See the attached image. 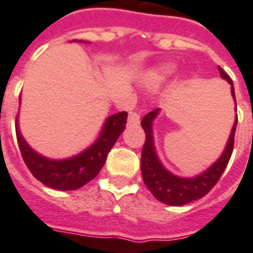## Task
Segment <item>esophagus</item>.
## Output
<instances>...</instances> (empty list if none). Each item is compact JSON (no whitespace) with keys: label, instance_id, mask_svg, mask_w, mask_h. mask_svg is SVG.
Wrapping results in <instances>:
<instances>
[{"label":"esophagus","instance_id":"1","mask_svg":"<svg viewBox=\"0 0 253 253\" xmlns=\"http://www.w3.org/2000/svg\"><path fill=\"white\" fill-rule=\"evenodd\" d=\"M141 122V114L138 111H132L128 114V123L130 125H139Z\"/></svg>","mask_w":253,"mask_h":253}]
</instances>
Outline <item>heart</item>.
I'll use <instances>...</instances> for the list:
<instances>
[{"label":"heart","mask_w":253,"mask_h":253,"mask_svg":"<svg viewBox=\"0 0 253 253\" xmlns=\"http://www.w3.org/2000/svg\"><path fill=\"white\" fill-rule=\"evenodd\" d=\"M172 73H173V66H170V65L156 66L145 73L143 81H145V84H148L149 86L154 88V86H159L163 83H165L172 76Z\"/></svg>","instance_id":"heart-1"}]
</instances>
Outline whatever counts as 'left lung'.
Listing matches in <instances>:
<instances>
[{"label":"left lung","instance_id":"1","mask_svg":"<svg viewBox=\"0 0 253 253\" xmlns=\"http://www.w3.org/2000/svg\"><path fill=\"white\" fill-rule=\"evenodd\" d=\"M218 70H219L221 77L225 78L232 85V96L236 101L232 80L219 66H218ZM159 108L150 111L149 114L143 116L142 122H141L145 135H146L142 148V157H141V170H142L143 183L146 184L149 191L153 194L154 198L159 199L160 202H163L165 205H169V206H183L186 203L196 201V199L206 195L207 192L215 186V183L219 180V177L223 173V170H225L229 160H230L232 152H233L234 132H236V126H237V118H236L230 137H229L228 145L223 150L222 156L203 173L198 175L196 177H192V179H186V177H179V176L172 175L170 172H168L160 163L159 157L156 154L153 145L152 123H153L154 118L159 115Z\"/></svg>","mask_w":253,"mask_h":253}]
</instances>
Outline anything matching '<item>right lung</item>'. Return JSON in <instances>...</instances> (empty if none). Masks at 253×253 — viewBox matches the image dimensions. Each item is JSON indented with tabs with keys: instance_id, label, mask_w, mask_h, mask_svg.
<instances>
[{
	"instance_id": "add662e5",
	"label": "right lung",
	"mask_w": 253,
	"mask_h": 253,
	"mask_svg": "<svg viewBox=\"0 0 253 253\" xmlns=\"http://www.w3.org/2000/svg\"><path fill=\"white\" fill-rule=\"evenodd\" d=\"M127 123V112L111 115L104 123L103 131L97 141L78 156L66 160H50L38 154L25 142L16 128L17 143L25 165L31 173L47 187L55 190H77L97 176L103 168L107 156Z\"/></svg>"
}]
</instances>
